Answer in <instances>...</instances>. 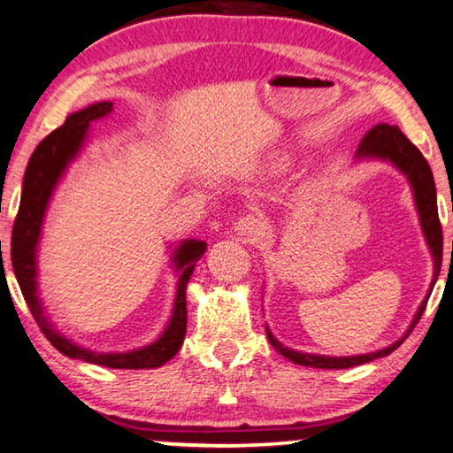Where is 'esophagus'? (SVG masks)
I'll list each match as a JSON object with an SVG mask.
<instances>
[{"instance_id": "1", "label": "esophagus", "mask_w": 453, "mask_h": 453, "mask_svg": "<svg viewBox=\"0 0 453 453\" xmlns=\"http://www.w3.org/2000/svg\"><path fill=\"white\" fill-rule=\"evenodd\" d=\"M234 229L240 235L248 238L250 242H260L266 235V224L262 221V218H258V215H254V213H248V215H242V218H238V221L234 224Z\"/></svg>"}]
</instances>
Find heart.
I'll use <instances>...</instances> for the list:
<instances>
[{"mask_svg":"<svg viewBox=\"0 0 453 453\" xmlns=\"http://www.w3.org/2000/svg\"><path fill=\"white\" fill-rule=\"evenodd\" d=\"M288 165H291V160H288V158H282L280 160V166H288Z\"/></svg>","mask_w":453,"mask_h":453,"instance_id":"b5f03b06","label":"heart"}]
</instances>
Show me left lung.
<instances>
[{"label":"left lung","instance_id":"left-lung-1","mask_svg":"<svg viewBox=\"0 0 453 453\" xmlns=\"http://www.w3.org/2000/svg\"><path fill=\"white\" fill-rule=\"evenodd\" d=\"M356 160L390 162L396 171H401L404 177H407L411 188H413V199H415L417 213H419L425 242H427L431 256H434V266H435L434 280H431L429 293L421 301V305H419V309H417L413 321H411V326L407 332H404V335L401 337V340H396L395 343H390L388 348L378 349V352L360 354V356H319V354L296 352V349L282 346V343L276 340V337L270 334V329L266 327L268 342L273 343V348L276 349V352L288 357V360L295 364H301V366L342 370V368L360 366V364L372 362V360H376V357H384L390 352H395V349L399 348L404 340H407V335L413 332L417 321L421 319L425 305H427L429 295H431V291H434L437 276H440L441 254H443V235H441L440 215H437L435 180H434V173H431L427 160H425L423 154L419 152V148H417L415 144H411V140L404 136V134L396 126L378 124L366 134V136L362 138L360 146H357V150H356Z\"/></svg>","mask_w":453,"mask_h":453}]
</instances>
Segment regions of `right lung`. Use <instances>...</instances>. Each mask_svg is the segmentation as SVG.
<instances>
[{"label":"right lung","mask_w":453,"mask_h":453,"mask_svg":"<svg viewBox=\"0 0 453 453\" xmlns=\"http://www.w3.org/2000/svg\"><path fill=\"white\" fill-rule=\"evenodd\" d=\"M113 111L111 101H97L87 105L85 110L71 113L66 121L57 130L50 132L32 152L28 166L24 173L22 199L13 221L12 232V266L16 274L18 285L28 303L32 317L38 327L42 329L54 348L73 360H83L105 368H124V370H146L158 368L166 364L183 346L187 332V282L191 279L195 265L205 254L207 244L201 240H183L173 252V266L179 274L177 296H174L173 315L168 326L160 334L157 342L148 343L144 348L132 349V352H91L81 348L69 337H65L52 326L42 299L38 296V242L42 235V224L46 209H49L54 188L60 183L66 166L79 157L83 150L89 124L101 118L110 116Z\"/></svg>","instance_id":"right-lung-1"}]
</instances>
